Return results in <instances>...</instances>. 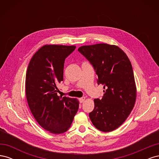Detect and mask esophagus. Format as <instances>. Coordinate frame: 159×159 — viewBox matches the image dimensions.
<instances>
[{
	"label": "esophagus",
	"instance_id": "esophagus-1",
	"mask_svg": "<svg viewBox=\"0 0 159 159\" xmlns=\"http://www.w3.org/2000/svg\"><path fill=\"white\" fill-rule=\"evenodd\" d=\"M85 98H80L79 99V101H80V102L81 103H84V102H85Z\"/></svg>",
	"mask_w": 159,
	"mask_h": 159
}]
</instances>
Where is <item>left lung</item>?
<instances>
[{"label": "left lung", "mask_w": 159, "mask_h": 159, "mask_svg": "<svg viewBox=\"0 0 159 159\" xmlns=\"http://www.w3.org/2000/svg\"><path fill=\"white\" fill-rule=\"evenodd\" d=\"M78 51L92 64L98 83L105 89L102 99L93 100L91 121L101 131H114L125 121L135 103L137 88L131 61L115 45L82 46Z\"/></svg>", "instance_id": "1"}]
</instances>
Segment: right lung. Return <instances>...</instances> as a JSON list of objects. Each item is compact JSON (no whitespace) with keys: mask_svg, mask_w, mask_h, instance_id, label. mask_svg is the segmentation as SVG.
I'll list each match as a JSON object with an SVG mask.
<instances>
[{"mask_svg":"<svg viewBox=\"0 0 159 159\" xmlns=\"http://www.w3.org/2000/svg\"><path fill=\"white\" fill-rule=\"evenodd\" d=\"M75 48L74 45L43 46L34 54L27 68L28 106L38 123L51 133L68 131L79 108L78 99L57 95V85L64 80L65 59Z\"/></svg>","mask_w":159,"mask_h":159,"instance_id":"right-lung-1","label":"right lung"}]
</instances>
